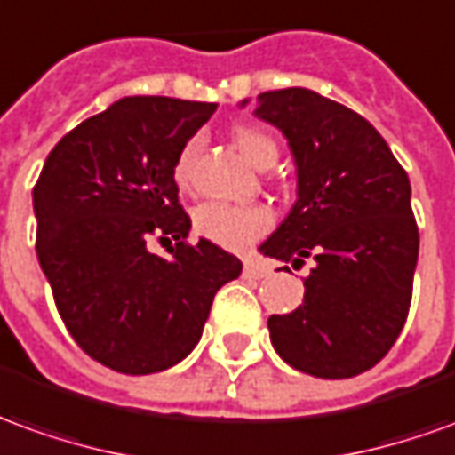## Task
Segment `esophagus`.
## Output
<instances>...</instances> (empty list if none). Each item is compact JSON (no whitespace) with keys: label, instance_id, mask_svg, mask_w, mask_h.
I'll list each match as a JSON object with an SVG mask.
<instances>
[{"label":"esophagus","instance_id":"esophagus-1","mask_svg":"<svg viewBox=\"0 0 455 455\" xmlns=\"http://www.w3.org/2000/svg\"><path fill=\"white\" fill-rule=\"evenodd\" d=\"M266 275H271V268H266L263 263H256V260H246L243 278H266Z\"/></svg>","mask_w":455,"mask_h":455}]
</instances>
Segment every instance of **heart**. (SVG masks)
Masks as SVG:
<instances>
[{"mask_svg":"<svg viewBox=\"0 0 455 455\" xmlns=\"http://www.w3.org/2000/svg\"><path fill=\"white\" fill-rule=\"evenodd\" d=\"M234 145L253 167H268L278 160V142L259 128L241 125L234 130ZM199 150V138H192L177 155L174 162V182L189 187L192 182V162ZM273 224V214L266 206H238L227 202H204L195 209V231L206 241L221 249L241 251L259 241Z\"/></svg>","mask_w":455,"mask_h":455,"instance_id":"obj_1","label":"heart"}]
</instances>
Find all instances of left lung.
Instances as JSON below:
<instances>
[{
  "mask_svg": "<svg viewBox=\"0 0 455 455\" xmlns=\"http://www.w3.org/2000/svg\"><path fill=\"white\" fill-rule=\"evenodd\" d=\"M253 116L281 130L295 162V204L260 253L313 259L303 305L268 317L273 347L313 377L362 374L409 315L419 259L409 177L364 117L315 91L260 93Z\"/></svg>",
  "mask_w": 455,
  "mask_h": 455,
  "instance_id": "1",
  "label": "left lung"
}]
</instances>
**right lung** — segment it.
<instances>
[{"label":"right lung","instance_id":"add662e5","mask_svg":"<svg viewBox=\"0 0 455 455\" xmlns=\"http://www.w3.org/2000/svg\"><path fill=\"white\" fill-rule=\"evenodd\" d=\"M217 110L130 95L88 117L51 150L34 187L36 256L56 307L85 355L123 374L182 362L202 338L214 295L241 275L217 243H187L174 162ZM150 235L170 257L147 249Z\"/></svg>","mask_w":455,"mask_h":455}]
</instances>
